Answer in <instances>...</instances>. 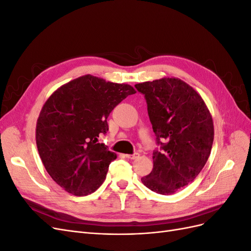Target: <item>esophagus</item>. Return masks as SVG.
Listing matches in <instances>:
<instances>
[{
  "mask_svg": "<svg viewBox=\"0 0 251 251\" xmlns=\"http://www.w3.org/2000/svg\"><path fill=\"white\" fill-rule=\"evenodd\" d=\"M126 157L127 159H131V160H134V159L139 157V154H138V153H134V154H132V155H126Z\"/></svg>",
  "mask_w": 251,
  "mask_h": 251,
  "instance_id": "obj_1",
  "label": "esophagus"
}]
</instances>
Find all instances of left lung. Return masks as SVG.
I'll use <instances>...</instances> for the list:
<instances>
[{
  "instance_id": "1",
  "label": "left lung",
  "mask_w": 251,
  "mask_h": 251,
  "mask_svg": "<svg viewBox=\"0 0 251 251\" xmlns=\"http://www.w3.org/2000/svg\"><path fill=\"white\" fill-rule=\"evenodd\" d=\"M144 95L156 141L153 170L141 178L151 191L172 195L198 176L210 155L214 121L202 97L179 78L135 85Z\"/></svg>"
}]
</instances>
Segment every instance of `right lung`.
I'll list each match as a JSON object with an SVG mask.
<instances>
[{
  "label": "right lung",
  "instance_id": "obj_1",
  "mask_svg": "<svg viewBox=\"0 0 251 251\" xmlns=\"http://www.w3.org/2000/svg\"><path fill=\"white\" fill-rule=\"evenodd\" d=\"M135 93L126 83L88 74L58 88L45 102L36 123V147L45 169L66 192L82 197L103 183L117 156L98 138L109 130L112 110Z\"/></svg>",
  "mask_w": 251,
  "mask_h": 251
}]
</instances>
